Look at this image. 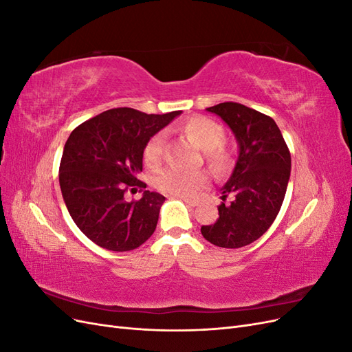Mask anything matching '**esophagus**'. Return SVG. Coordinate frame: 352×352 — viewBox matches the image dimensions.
Returning <instances> with one entry per match:
<instances>
[{"mask_svg": "<svg viewBox=\"0 0 352 352\" xmlns=\"http://www.w3.org/2000/svg\"><path fill=\"white\" fill-rule=\"evenodd\" d=\"M180 198H182V201H185L186 204L190 206V207H197L199 204V201L194 199V198H188V197H180Z\"/></svg>", "mask_w": 352, "mask_h": 352, "instance_id": "esophagus-1", "label": "esophagus"}]
</instances>
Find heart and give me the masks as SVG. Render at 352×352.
Masks as SVG:
<instances>
[{
	"mask_svg": "<svg viewBox=\"0 0 352 352\" xmlns=\"http://www.w3.org/2000/svg\"><path fill=\"white\" fill-rule=\"evenodd\" d=\"M180 131L201 148L212 172L225 175L232 168L233 155L230 148L223 142L225 141V127L219 122L206 116H194L180 126ZM164 146L166 136L162 132L153 135L148 140L144 148V160L148 167L154 168L162 164L164 158ZM208 184L210 175L204 170L185 173L176 168H167L154 179V186L160 192L188 198L199 195L201 190L206 189Z\"/></svg>",
	"mask_w": 352,
	"mask_h": 352,
	"instance_id": "heart-1",
	"label": "heart"
}]
</instances>
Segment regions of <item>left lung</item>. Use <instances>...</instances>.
Segmentation results:
<instances>
[{"label": "left lung", "instance_id": "obj_1", "mask_svg": "<svg viewBox=\"0 0 352 352\" xmlns=\"http://www.w3.org/2000/svg\"><path fill=\"white\" fill-rule=\"evenodd\" d=\"M225 122L239 145L235 168L221 188L219 219L201 233L221 248H241L267 232L282 207L291 176V153L272 117L239 102L207 109ZM230 196L232 201L226 202Z\"/></svg>", "mask_w": 352, "mask_h": 352}]
</instances>
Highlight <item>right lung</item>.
Masks as SVG:
<instances>
[{
  "mask_svg": "<svg viewBox=\"0 0 352 352\" xmlns=\"http://www.w3.org/2000/svg\"><path fill=\"white\" fill-rule=\"evenodd\" d=\"M180 113L111 109L70 133L60 163L61 194L73 221L98 247L131 251L154 233L166 198L144 190L129 202L124 192L146 188L138 179L145 144Z\"/></svg>",
  "mask_w": 352,
  "mask_h": 352,
  "instance_id": "obj_1",
  "label": "right lung"
}]
</instances>
